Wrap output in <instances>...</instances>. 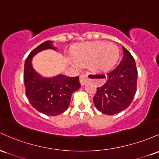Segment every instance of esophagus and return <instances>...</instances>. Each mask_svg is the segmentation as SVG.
<instances>
[{"instance_id":"obj_1","label":"esophagus","mask_w":159,"mask_h":159,"mask_svg":"<svg viewBox=\"0 0 159 159\" xmlns=\"http://www.w3.org/2000/svg\"><path fill=\"white\" fill-rule=\"evenodd\" d=\"M89 81V78L88 76V74H82L80 77V82L81 83L82 85H84L86 84Z\"/></svg>"}]
</instances>
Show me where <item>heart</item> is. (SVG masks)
I'll return each mask as SVG.
<instances>
[{
  "label": "heart",
  "instance_id": "obj_1",
  "mask_svg": "<svg viewBox=\"0 0 159 159\" xmlns=\"http://www.w3.org/2000/svg\"><path fill=\"white\" fill-rule=\"evenodd\" d=\"M74 60L71 63L75 67L79 64L90 63L92 69L96 72L106 73L111 70L118 61V46L112 43L89 42L78 45L73 52Z\"/></svg>",
  "mask_w": 159,
  "mask_h": 159
}]
</instances>
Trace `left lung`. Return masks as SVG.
<instances>
[{"mask_svg": "<svg viewBox=\"0 0 159 159\" xmlns=\"http://www.w3.org/2000/svg\"><path fill=\"white\" fill-rule=\"evenodd\" d=\"M122 49V60L107 74V81L97 88L93 98L97 110L106 115H114L125 110L136 93L137 70L135 61L124 46Z\"/></svg>", "mask_w": 159, "mask_h": 159, "instance_id": "1", "label": "left lung"}]
</instances>
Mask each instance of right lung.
<instances>
[{
  "instance_id": "add662e5",
  "label": "right lung",
  "mask_w": 159,
  "mask_h": 159,
  "mask_svg": "<svg viewBox=\"0 0 159 159\" xmlns=\"http://www.w3.org/2000/svg\"><path fill=\"white\" fill-rule=\"evenodd\" d=\"M46 49L56 51L52 41H45L31 52L25 62L24 83L28 101L37 111L48 116H58L67 110L71 95L81 86L79 76L58 74L44 77L34 69L32 58Z\"/></svg>"
}]
</instances>
